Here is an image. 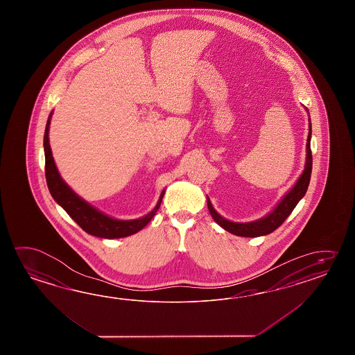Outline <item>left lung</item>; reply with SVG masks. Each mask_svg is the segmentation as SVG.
Here are the masks:
<instances>
[{"mask_svg": "<svg viewBox=\"0 0 355 355\" xmlns=\"http://www.w3.org/2000/svg\"><path fill=\"white\" fill-rule=\"evenodd\" d=\"M311 135H312V129H311V119H309V137H307V144H306L307 156H306L304 170H303L301 176L298 178L295 187L282 198L279 203L277 204V207L268 216L257 219V220H254V222H246V223L231 222L228 219L223 218L219 213H217V211L213 208L209 198L207 196V204H208L209 213L219 226L228 231L230 234L242 236V237H259V236L272 234V231H275L287 219L288 216L295 209V205L304 196L307 189H309L311 173H312Z\"/></svg>", "mask_w": 355, "mask_h": 355, "instance_id": "obj_1", "label": "left lung"}]
</instances>
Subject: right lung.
<instances>
[{
    "label": "right lung",
    "instance_id": "right-lung-1",
    "mask_svg": "<svg viewBox=\"0 0 355 355\" xmlns=\"http://www.w3.org/2000/svg\"><path fill=\"white\" fill-rule=\"evenodd\" d=\"M52 114L53 113L49 114V118L46 121V132H44V155H46V185L54 200L67 211L68 216L73 219L85 232L101 239L127 237L130 234H137L144 226H147V223L153 218V216L159 209L165 190L161 193L156 207L148 214H146L141 218L121 220V219L112 218L104 214L103 211L94 208L91 204L83 200L81 196H77L75 191L68 187L60 178L57 166L54 164L52 150L49 146V138H48Z\"/></svg>",
    "mask_w": 355,
    "mask_h": 355
}]
</instances>
